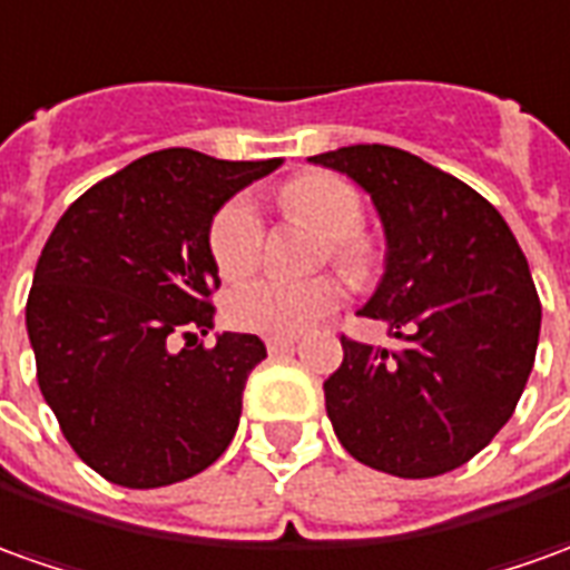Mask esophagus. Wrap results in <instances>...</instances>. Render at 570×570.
<instances>
[{
	"mask_svg": "<svg viewBox=\"0 0 570 570\" xmlns=\"http://www.w3.org/2000/svg\"><path fill=\"white\" fill-rule=\"evenodd\" d=\"M296 346L293 336H268V352L271 355H281V352H289Z\"/></svg>",
	"mask_w": 570,
	"mask_h": 570,
	"instance_id": "1",
	"label": "esophagus"
}]
</instances>
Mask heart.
Segmentation results:
<instances>
[{"instance_id":"b5f03b06","label":"heart","mask_w":570,"mask_h":570,"mask_svg":"<svg viewBox=\"0 0 570 570\" xmlns=\"http://www.w3.org/2000/svg\"><path fill=\"white\" fill-rule=\"evenodd\" d=\"M277 203L286 218L302 220L324 234L317 262H331L350 284L365 286L377 277L383 253L377 239L362 230L365 196L350 180L327 171H308L281 187ZM208 255L224 281L249 277L265 258V220L253 199L234 196L208 224ZM343 289L334 277L281 281L262 277L236 286L224 302V317L236 331L265 336H296L331 315Z\"/></svg>"}]
</instances>
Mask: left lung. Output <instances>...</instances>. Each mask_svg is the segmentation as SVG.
<instances>
[{
	"label": "left lung",
	"mask_w": 570,
	"mask_h": 570,
	"mask_svg": "<svg viewBox=\"0 0 570 570\" xmlns=\"http://www.w3.org/2000/svg\"><path fill=\"white\" fill-rule=\"evenodd\" d=\"M371 193L386 230V274L362 315L393 350L340 336L324 381L336 440L393 478H436L471 462L512 417L540 340V296L505 218L459 177L381 146L312 158Z\"/></svg>",
	"instance_id": "left-lung-1"
}]
</instances>
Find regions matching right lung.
Instances as JSON below:
<instances>
[{
  "label": "right lung",
  "mask_w": 570,
  "mask_h": 570,
  "mask_svg": "<svg viewBox=\"0 0 570 570\" xmlns=\"http://www.w3.org/2000/svg\"><path fill=\"white\" fill-rule=\"evenodd\" d=\"M277 165L149 153L73 199L46 239L27 296L37 381L73 452L111 483L168 487L230 446L268 350L253 334L199 340L220 286L208 224Z\"/></svg>",
  "instance_id": "1"
}]
</instances>
